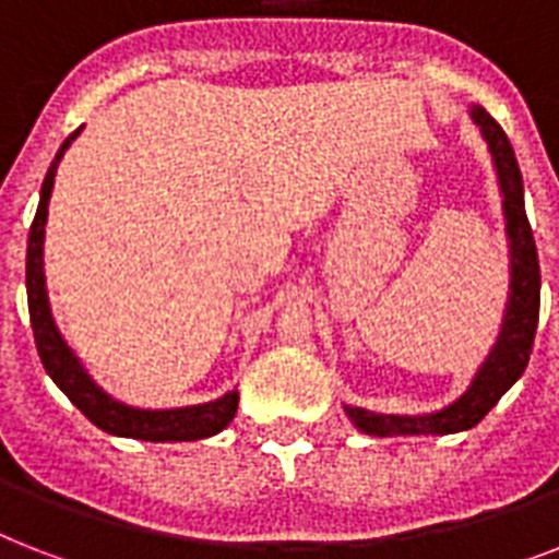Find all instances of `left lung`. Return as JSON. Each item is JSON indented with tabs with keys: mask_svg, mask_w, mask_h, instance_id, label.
<instances>
[{
	"mask_svg": "<svg viewBox=\"0 0 559 559\" xmlns=\"http://www.w3.org/2000/svg\"><path fill=\"white\" fill-rule=\"evenodd\" d=\"M469 116L481 127L487 147L493 153L496 174L502 186L504 219H508V240H511V298H508V313H504L502 333L496 348L481 368L467 394L455 400L443 412L424 417H400V415H377L368 408L348 406V417L357 429L373 438H391V435H450L464 432L481 420L490 408L499 403L504 391L520 380L534 348L539 322V258L534 231H531L525 200H522V174L513 156L508 135L496 118L485 107H473Z\"/></svg>",
	"mask_w": 559,
	"mask_h": 559,
	"instance_id": "8db88e82",
	"label": "left lung"
}]
</instances>
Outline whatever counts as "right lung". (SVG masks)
Returning a JSON list of instances; mask_svg holds the SVG:
<instances>
[{
  "mask_svg": "<svg viewBox=\"0 0 559 559\" xmlns=\"http://www.w3.org/2000/svg\"><path fill=\"white\" fill-rule=\"evenodd\" d=\"M81 130H74L57 151L46 179H43V191H39V205L31 223L28 235V254H25V289H28V313L31 328H34V342H37V354L43 359V368L48 377L60 385L66 397L72 400L74 406L81 408L83 415L90 417L92 424L109 435H121V438H142V441H200L211 438L219 429L231 424L237 412V391H228L214 403H202V406L186 408H165V412H151V408H133L118 403L109 394L90 380V373L83 371L72 348L66 345L63 336L57 333L51 310H48L46 296V275H43V237H46V217H48V200H51V188H55L57 165L69 151V144L78 139Z\"/></svg>",
  "mask_w": 559,
  "mask_h": 559,
  "instance_id": "right-lung-1",
  "label": "right lung"
}]
</instances>
